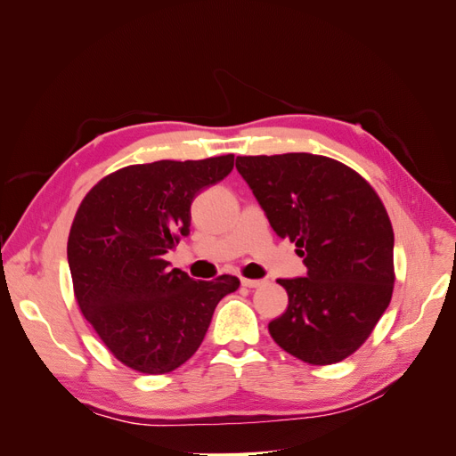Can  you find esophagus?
<instances>
[{
  "label": "esophagus",
  "mask_w": 456,
  "mask_h": 456,
  "mask_svg": "<svg viewBox=\"0 0 456 456\" xmlns=\"http://www.w3.org/2000/svg\"><path fill=\"white\" fill-rule=\"evenodd\" d=\"M265 283H266L265 280H247V278H241V285H243V287H249V289L262 287Z\"/></svg>",
  "instance_id": "obj_1"
}]
</instances>
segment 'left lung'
Segmentation results:
<instances>
[{
    "instance_id": "8db88e82",
    "label": "left lung",
    "mask_w": 456,
    "mask_h": 456,
    "mask_svg": "<svg viewBox=\"0 0 456 456\" xmlns=\"http://www.w3.org/2000/svg\"><path fill=\"white\" fill-rule=\"evenodd\" d=\"M236 169L308 268L305 278L278 280L289 305L270 322L272 338L312 365L344 360L392 298L394 230L377 191L346 165L305 151L240 156Z\"/></svg>"
}]
</instances>
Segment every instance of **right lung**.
<instances>
[{
    "instance_id": "obj_1",
    "label": "right lung",
    "mask_w": 456,
    "mask_h": 456,
    "mask_svg": "<svg viewBox=\"0 0 456 456\" xmlns=\"http://www.w3.org/2000/svg\"><path fill=\"white\" fill-rule=\"evenodd\" d=\"M233 156L131 165L81 201L68 266L86 320L121 363L163 375L196 354L236 275L196 281L163 260L190 233L200 191L226 178Z\"/></svg>"
}]
</instances>
